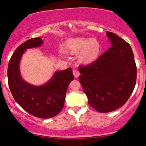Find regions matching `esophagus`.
I'll return each instance as SVG.
<instances>
[{
    "label": "esophagus",
    "mask_w": 146,
    "mask_h": 146,
    "mask_svg": "<svg viewBox=\"0 0 146 146\" xmlns=\"http://www.w3.org/2000/svg\"><path fill=\"white\" fill-rule=\"evenodd\" d=\"M73 75H74L75 78H78L79 75H80V72H79L78 70H76V69L73 70Z\"/></svg>",
    "instance_id": "obj_1"
}]
</instances>
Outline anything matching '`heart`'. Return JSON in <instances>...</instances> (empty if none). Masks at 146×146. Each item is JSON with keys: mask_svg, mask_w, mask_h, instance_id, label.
<instances>
[{"mask_svg": "<svg viewBox=\"0 0 146 146\" xmlns=\"http://www.w3.org/2000/svg\"><path fill=\"white\" fill-rule=\"evenodd\" d=\"M65 49L70 53H78L80 51V59L85 62H90L98 57L100 44L94 38H73L66 43Z\"/></svg>", "mask_w": 146, "mask_h": 146, "instance_id": "heart-1", "label": "heart"}]
</instances>
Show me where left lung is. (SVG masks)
I'll return each mask as SVG.
<instances>
[{"mask_svg": "<svg viewBox=\"0 0 146 146\" xmlns=\"http://www.w3.org/2000/svg\"><path fill=\"white\" fill-rule=\"evenodd\" d=\"M112 46L88 65L79 66V81L88 104L100 113L123 106L137 80V66L131 46L115 33L106 31Z\"/></svg>", "mask_w": 146, "mask_h": 146, "instance_id": "left-lung-1", "label": "left lung"}]
</instances>
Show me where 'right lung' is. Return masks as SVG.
<instances>
[{"instance_id":"add662e5","label":"right lung","mask_w":146,"mask_h":146,"mask_svg":"<svg viewBox=\"0 0 146 146\" xmlns=\"http://www.w3.org/2000/svg\"><path fill=\"white\" fill-rule=\"evenodd\" d=\"M41 38H34L20 45L10 58L7 68L9 87L15 101L27 112L39 118L55 117L62 110L68 85L74 79L71 68L56 71L47 83L33 86L22 78L19 64L28 48L40 46Z\"/></svg>"}]
</instances>
